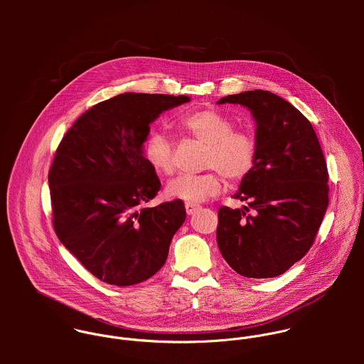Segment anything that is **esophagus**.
<instances>
[{"mask_svg": "<svg viewBox=\"0 0 364 364\" xmlns=\"http://www.w3.org/2000/svg\"><path fill=\"white\" fill-rule=\"evenodd\" d=\"M185 208H186V213H188L189 215H192L193 213H196V211L199 210V206H198V205H193V203H186Z\"/></svg>", "mask_w": 364, "mask_h": 364, "instance_id": "obj_1", "label": "esophagus"}]
</instances>
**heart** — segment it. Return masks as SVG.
I'll list each match as a JSON object with an SVG mask.
<instances>
[{
  "label": "heart",
  "instance_id": "b5f03b06",
  "mask_svg": "<svg viewBox=\"0 0 364 364\" xmlns=\"http://www.w3.org/2000/svg\"><path fill=\"white\" fill-rule=\"evenodd\" d=\"M181 132L206 147L202 168L210 169L200 175H179L166 185V195L188 203H200L221 192L220 175L231 182H240L252 171L258 143L247 130H234V122L221 112L206 107L183 116L179 122ZM176 144L164 133L151 132L144 143L147 162L164 175L175 169Z\"/></svg>",
  "mask_w": 364,
  "mask_h": 364
}]
</instances>
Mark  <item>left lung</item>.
<instances>
[{"instance_id":"obj_1","label":"left lung","mask_w":364,"mask_h":364,"mask_svg":"<svg viewBox=\"0 0 364 364\" xmlns=\"http://www.w3.org/2000/svg\"><path fill=\"white\" fill-rule=\"evenodd\" d=\"M217 104L248 107L258 143L255 165L234 195L248 208L218 210V250L241 276L276 277L314 244L329 203L325 158L309 119L283 98L255 90Z\"/></svg>"}]
</instances>
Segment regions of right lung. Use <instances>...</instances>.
Segmentation results:
<instances>
[{
  "label": "right lung",
  "mask_w": 364,
  "mask_h": 364,
  "mask_svg": "<svg viewBox=\"0 0 364 364\" xmlns=\"http://www.w3.org/2000/svg\"><path fill=\"white\" fill-rule=\"evenodd\" d=\"M185 95L126 92L82 113L63 137L49 171L53 227L95 277L113 286L150 279L186 218L182 200L146 208L161 182L143 144L156 117Z\"/></svg>",
  "instance_id": "add662e5"
}]
</instances>
